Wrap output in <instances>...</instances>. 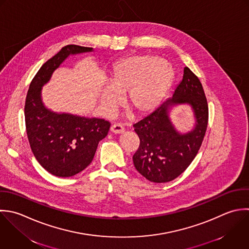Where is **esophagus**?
Instances as JSON below:
<instances>
[{
	"instance_id": "1",
	"label": "esophagus",
	"mask_w": 249,
	"mask_h": 249,
	"mask_svg": "<svg viewBox=\"0 0 249 249\" xmlns=\"http://www.w3.org/2000/svg\"><path fill=\"white\" fill-rule=\"evenodd\" d=\"M110 131L114 134H122L125 132V128L121 124L115 123L110 127Z\"/></svg>"
}]
</instances>
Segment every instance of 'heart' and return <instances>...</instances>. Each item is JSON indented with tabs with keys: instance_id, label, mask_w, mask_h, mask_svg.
<instances>
[{
	"instance_id": "obj_1",
	"label": "heart",
	"mask_w": 249,
	"mask_h": 249,
	"mask_svg": "<svg viewBox=\"0 0 249 249\" xmlns=\"http://www.w3.org/2000/svg\"><path fill=\"white\" fill-rule=\"evenodd\" d=\"M173 70L164 61L152 55L128 58L115 66L108 80L109 87L100 92V104L106 114H111L125 95L126 107L138 116L153 111L170 89Z\"/></svg>"
}]
</instances>
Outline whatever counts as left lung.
Wrapping results in <instances>:
<instances>
[{"mask_svg":"<svg viewBox=\"0 0 249 249\" xmlns=\"http://www.w3.org/2000/svg\"><path fill=\"white\" fill-rule=\"evenodd\" d=\"M188 103L196 116V127L181 134L172 125L168 113L174 105ZM209 121V106L203 85L188 68L173 98L134 124L140 146L133 156L137 171L156 183L169 182L180 176L196 157L204 141Z\"/></svg>","mask_w":249,"mask_h":249,"instance_id":"1","label":"left lung"}]
</instances>
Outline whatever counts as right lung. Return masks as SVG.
Masks as SVG:
<instances>
[{
	"mask_svg": "<svg viewBox=\"0 0 249 249\" xmlns=\"http://www.w3.org/2000/svg\"><path fill=\"white\" fill-rule=\"evenodd\" d=\"M92 50L75 44L64 46L40 67L27 93L24 114L31 149L40 166L59 178L72 177L89 166L110 123L101 118L51 111L41 101V87L69 55Z\"/></svg>",
	"mask_w": 249,
	"mask_h": 249,
	"instance_id": "right-lung-1",
	"label": "right lung"
}]
</instances>
